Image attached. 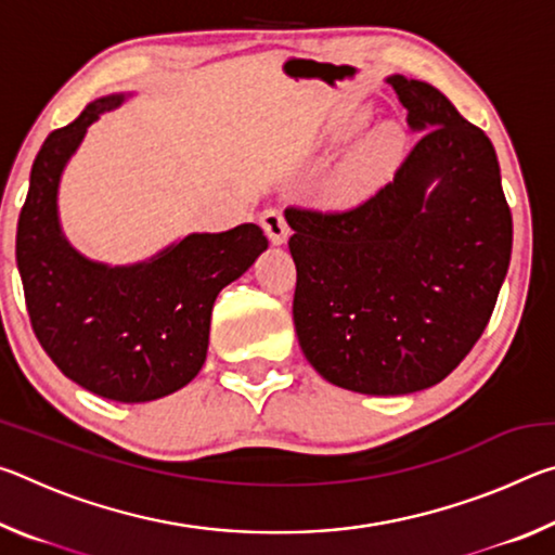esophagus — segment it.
Segmentation results:
<instances>
[{
  "label": "esophagus",
  "mask_w": 555,
  "mask_h": 555,
  "mask_svg": "<svg viewBox=\"0 0 555 555\" xmlns=\"http://www.w3.org/2000/svg\"><path fill=\"white\" fill-rule=\"evenodd\" d=\"M259 222H261V228H264L271 244H284L288 240L291 230H288V224L284 220V215H281L279 210H264V212H261Z\"/></svg>",
  "instance_id": "esophagus-1"
}]
</instances>
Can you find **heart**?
<instances>
[{
    "mask_svg": "<svg viewBox=\"0 0 555 555\" xmlns=\"http://www.w3.org/2000/svg\"><path fill=\"white\" fill-rule=\"evenodd\" d=\"M362 121V112H352V115H345L333 121L331 142H347V139L360 131ZM401 129L391 125V121H384V125L374 127L367 137H362L360 144L347 154V158L333 176L331 191L335 198L340 203H354L362 201L364 195H370L387 178L389 168L401 154Z\"/></svg>",
    "mask_w": 555,
    "mask_h": 555,
    "instance_id": "1",
    "label": "heart"
}]
</instances>
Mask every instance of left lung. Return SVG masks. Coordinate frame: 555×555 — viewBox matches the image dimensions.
Returning a JSON list of instances; mask_svg holds the SVG:
<instances>
[{"label":"left lung","instance_id":"left-lung-1","mask_svg":"<svg viewBox=\"0 0 555 555\" xmlns=\"http://www.w3.org/2000/svg\"><path fill=\"white\" fill-rule=\"evenodd\" d=\"M421 134L360 208H286L294 325L335 387L399 397L453 372L490 323L512 257L494 146L438 88L389 75Z\"/></svg>","mask_w":555,"mask_h":555}]
</instances>
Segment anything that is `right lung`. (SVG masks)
<instances>
[{"instance_id":"right-lung-1","label":"right lung","mask_w":555,"mask_h":555,"mask_svg":"<svg viewBox=\"0 0 555 555\" xmlns=\"http://www.w3.org/2000/svg\"><path fill=\"white\" fill-rule=\"evenodd\" d=\"M129 95L98 98L46 139L18 215L16 267L34 333L65 377L98 397L144 403L183 389L203 370L212 306L269 247L259 224L191 232L134 264H105L61 228L59 188L88 127Z\"/></svg>"}]
</instances>
